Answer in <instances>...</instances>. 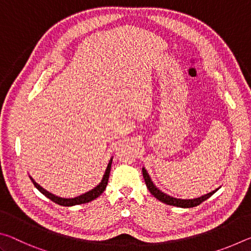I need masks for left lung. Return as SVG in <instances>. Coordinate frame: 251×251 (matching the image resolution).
<instances>
[{"instance_id": "1", "label": "left lung", "mask_w": 251, "mask_h": 251, "mask_svg": "<svg viewBox=\"0 0 251 251\" xmlns=\"http://www.w3.org/2000/svg\"><path fill=\"white\" fill-rule=\"evenodd\" d=\"M142 172H143L144 179H145V184L147 186L148 190H150V193L155 198H157V199H158V201H160L161 202L166 203V205L176 206V207H180V208L196 207L198 205H201L202 201H205L206 199H208L210 196H212V195H214L219 189V188H217L216 190H212V192L208 193L206 195H203V196H201V197H198V198H193V199L175 198V197H172V196H169V195L163 193V192H161V190H159L158 188H157L154 182L151 181V178L150 175H148V173H147V171L145 169V167L142 168Z\"/></svg>"}]
</instances>
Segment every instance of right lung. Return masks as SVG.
Here are the masks:
<instances>
[{"label":"right lung","instance_id":"obj_1","mask_svg":"<svg viewBox=\"0 0 251 251\" xmlns=\"http://www.w3.org/2000/svg\"><path fill=\"white\" fill-rule=\"evenodd\" d=\"M112 161H113V157L110 158L109 163L107 165V167H106V171L104 173V176L101 178V180L99 185L94 188L91 189L90 192H86L85 194L79 195L77 197H74V198H63V197H59L56 196V195H54L52 193L48 192V190L44 189L43 187L40 186L37 182L33 179V178L29 176V179L32 180L33 185L36 187L37 189L40 190V192L44 195L45 197H48L50 201H54L55 203H57V205H61V206H65V207H70V206H75V205H80V203H86V202H90L92 201H94L99 196H100L101 194L106 188V186H107V182H108V178H109V173H110V167H112Z\"/></svg>","mask_w":251,"mask_h":251}]
</instances>
